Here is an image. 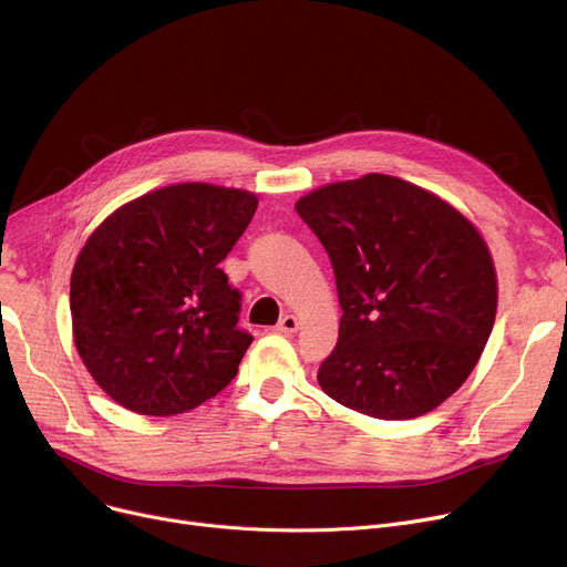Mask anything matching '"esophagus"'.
<instances>
[{"mask_svg": "<svg viewBox=\"0 0 567 567\" xmlns=\"http://www.w3.org/2000/svg\"><path fill=\"white\" fill-rule=\"evenodd\" d=\"M277 331H279V333H286V336L297 333V331H299V320H297L295 316H286V318L277 324Z\"/></svg>", "mask_w": 567, "mask_h": 567, "instance_id": "esophagus-1", "label": "esophagus"}]
</instances>
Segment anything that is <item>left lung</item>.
Masks as SVG:
<instances>
[{"label":"left lung","instance_id":"1","mask_svg":"<svg viewBox=\"0 0 567 567\" xmlns=\"http://www.w3.org/2000/svg\"><path fill=\"white\" fill-rule=\"evenodd\" d=\"M333 264L342 306L318 383L360 414L416 419L475 369L497 310V275L480 229L401 177L369 173L295 203Z\"/></svg>","mask_w":567,"mask_h":567}]
</instances>
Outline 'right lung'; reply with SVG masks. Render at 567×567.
Segmentation results:
<instances>
[{
    "instance_id": "add662e5",
    "label": "right lung",
    "mask_w": 567,
    "mask_h": 567,
    "mask_svg": "<svg viewBox=\"0 0 567 567\" xmlns=\"http://www.w3.org/2000/svg\"><path fill=\"white\" fill-rule=\"evenodd\" d=\"M245 188L182 182L114 209L72 270V333L121 408L173 416L225 390L251 342L218 264L255 216Z\"/></svg>"
}]
</instances>
